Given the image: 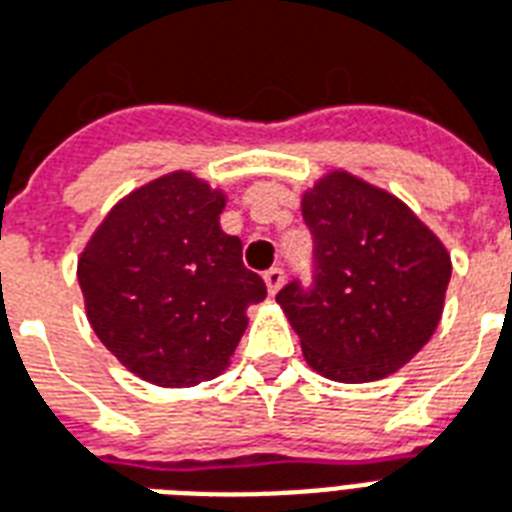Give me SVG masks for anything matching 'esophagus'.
<instances>
[{
    "instance_id": "1",
    "label": "esophagus",
    "mask_w": 512,
    "mask_h": 512,
    "mask_svg": "<svg viewBox=\"0 0 512 512\" xmlns=\"http://www.w3.org/2000/svg\"><path fill=\"white\" fill-rule=\"evenodd\" d=\"M263 279H266L268 293L276 295L282 290V285H285V271H282V268H268L266 274H263Z\"/></svg>"
}]
</instances>
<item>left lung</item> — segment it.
I'll return each mask as SVG.
<instances>
[{
	"label": "left lung",
	"mask_w": 512,
	"mask_h": 512,
	"mask_svg": "<svg viewBox=\"0 0 512 512\" xmlns=\"http://www.w3.org/2000/svg\"><path fill=\"white\" fill-rule=\"evenodd\" d=\"M301 214L314 238V279L279 290L306 363L336 382L399 372L437 331L450 255L396 195L331 170L306 189Z\"/></svg>",
	"instance_id": "obj_1"
}]
</instances>
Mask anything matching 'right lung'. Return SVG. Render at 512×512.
I'll use <instances>...</instances> for the list:
<instances>
[{
  "instance_id": "1",
  "label": "right lung",
  "mask_w": 512,
  "mask_h": 512,
  "mask_svg": "<svg viewBox=\"0 0 512 512\" xmlns=\"http://www.w3.org/2000/svg\"><path fill=\"white\" fill-rule=\"evenodd\" d=\"M227 195L189 170L132 189L78 257L86 317L124 369L192 388L230 366L266 282L219 227Z\"/></svg>"
}]
</instances>
